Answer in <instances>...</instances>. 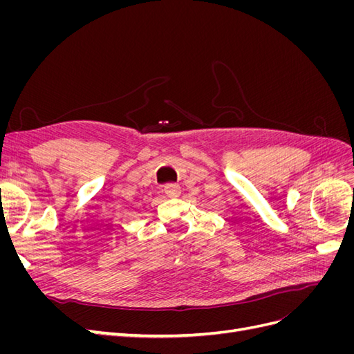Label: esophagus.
Here are the masks:
<instances>
[{"mask_svg": "<svg viewBox=\"0 0 354 354\" xmlns=\"http://www.w3.org/2000/svg\"><path fill=\"white\" fill-rule=\"evenodd\" d=\"M164 190H165V195L168 198H178L181 194V187L178 185H167L164 187Z\"/></svg>", "mask_w": 354, "mask_h": 354, "instance_id": "esophagus-1", "label": "esophagus"}]
</instances>
